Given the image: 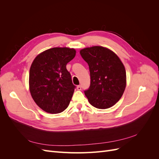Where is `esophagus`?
Segmentation results:
<instances>
[{"instance_id": "esophagus-1", "label": "esophagus", "mask_w": 159, "mask_h": 159, "mask_svg": "<svg viewBox=\"0 0 159 159\" xmlns=\"http://www.w3.org/2000/svg\"><path fill=\"white\" fill-rule=\"evenodd\" d=\"M77 89H78V90H81V85H78V87H77Z\"/></svg>"}]
</instances>
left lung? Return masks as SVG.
Masks as SVG:
<instances>
[{"label":"left lung","instance_id":"1","mask_svg":"<svg viewBox=\"0 0 159 159\" xmlns=\"http://www.w3.org/2000/svg\"><path fill=\"white\" fill-rule=\"evenodd\" d=\"M89 66L91 84L85 91L89 103L107 109L122 97L127 85L126 71L118 56L107 48L93 46L80 51Z\"/></svg>","mask_w":159,"mask_h":159}]
</instances>
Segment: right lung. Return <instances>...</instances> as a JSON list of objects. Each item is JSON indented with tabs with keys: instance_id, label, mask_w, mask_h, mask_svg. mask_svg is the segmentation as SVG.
I'll list each match as a JSON object with an SVG mask.
<instances>
[{
	"instance_id": "1",
	"label": "right lung",
	"mask_w": 159,
	"mask_h": 159,
	"mask_svg": "<svg viewBox=\"0 0 159 159\" xmlns=\"http://www.w3.org/2000/svg\"><path fill=\"white\" fill-rule=\"evenodd\" d=\"M74 48L56 47L38 54L29 73V90L38 107L56 114L68 107L74 92L71 75L66 65L74 59Z\"/></svg>"
}]
</instances>
